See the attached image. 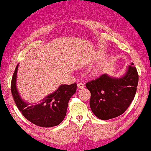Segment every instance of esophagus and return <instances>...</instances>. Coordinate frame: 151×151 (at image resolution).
Instances as JSON below:
<instances>
[{"mask_svg": "<svg viewBox=\"0 0 151 151\" xmlns=\"http://www.w3.org/2000/svg\"><path fill=\"white\" fill-rule=\"evenodd\" d=\"M77 87H78V89H83L85 87V85L84 84H83V83H79V84L77 85Z\"/></svg>", "mask_w": 151, "mask_h": 151, "instance_id": "esophagus-1", "label": "esophagus"}]
</instances>
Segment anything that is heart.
Listing matches in <instances>:
<instances>
[{"label":"heart","mask_w":151,"mask_h":151,"mask_svg":"<svg viewBox=\"0 0 151 151\" xmlns=\"http://www.w3.org/2000/svg\"><path fill=\"white\" fill-rule=\"evenodd\" d=\"M102 70H103V68H102L101 67H99V68L93 70V71L92 72V75L94 76V77H96V76H99L100 74L101 73Z\"/></svg>","instance_id":"1"}]
</instances>
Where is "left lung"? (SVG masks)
<instances>
[{
  "label": "left lung",
  "mask_w": 151,
  "mask_h": 151,
  "mask_svg": "<svg viewBox=\"0 0 151 151\" xmlns=\"http://www.w3.org/2000/svg\"><path fill=\"white\" fill-rule=\"evenodd\" d=\"M133 63L120 77L103 74L88 82L86 87L91 93L90 106L92 113L103 120L122 115L133 101L139 76Z\"/></svg>",
  "instance_id": "obj_1"
}]
</instances>
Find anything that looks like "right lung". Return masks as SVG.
<instances>
[{"label": "right lung", "mask_w": 151, "mask_h": 151, "mask_svg": "<svg viewBox=\"0 0 151 151\" xmlns=\"http://www.w3.org/2000/svg\"><path fill=\"white\" fill-rule=\"evenodd\" d=\"M18 66H16L11 82V91L18 109L33 124L42 127H51L62 122L66 114L70 98L75 94L76 83L61 85L57 90L48 94L40 104H30L24 101L17 88Z\"/></svg>", "instance_id": "add662e5"}]
</instances>
